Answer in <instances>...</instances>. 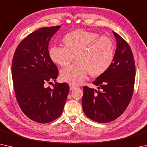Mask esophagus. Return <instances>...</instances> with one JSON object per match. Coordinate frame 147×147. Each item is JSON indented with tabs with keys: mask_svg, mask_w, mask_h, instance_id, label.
I'll return each instance as SVG.
<instances>
[{
	"mask_svg": "<svg viewBox=\"0 0 147 147\" xmlns=\"http://www.w3.org/2000/svg\"><path fill=\"white\" fill-rule=\"evenodd\" d=\"M69 86H70V90H71H71H73V89H75V88H76V86L72 85V84H70V85H69Z\"/></svg>",
	"mask_w": 147,
	"mask_h": 147,
	"instance_id": "34e87169",
	"label": "esophagus"
}]
</instances>
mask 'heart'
Listing matches in <instances>:
<instances>
[{
	"mask_svg": "<svg viewBox=\"0 0 147 147\" xmlns=\"http://www.w3.org/2000/svg\"><path fill=\"white\" fill-rule=\"evenodd\" d=\"M63 47H51L49 55L51 61L67 67L73 61L77 63L62 70V81L73 85L81 84L89 73L100 76L108 70L114 58V44L107 36H99L93 32L76 30L67 34L61 40Z\"/></svg>",
	"mask_w": 147,
	"mask_h": 147,
	"instance_id": "1",
	"label": "heart"
}]
</instances>
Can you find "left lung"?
Segmentation results:
<instances>
[{"instance_id":"1","label":"left lung","mask_w":147,"mask_h":147,"mask_svg":"<svg viewBox=\"0 0 147 147\" xmlns=\"http://www.w3.org/2000/svg\"><path fill=\"white\" fill-rule=\"evenodd\" d=\"M117 48L112 63L93 84L98 89L84 86L82 99L85 115L101 123L115 120L125 111L133 94L136 66L130 46L113 31Z\"/></svg>"}]
</instances>
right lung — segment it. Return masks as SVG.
I'll return each instance as SVG.
<instances>
[{"label":"right lung","mask_w":147,"mask_h":147,"mask_svg":"<svg viewBox=\"0 0 147 147\" xmlns=\"http://www.w3.org/2000/svg\"><path fill=\"white\" fill-rule=\"evenodd\" d=\"M60 26L41 28L29 34L17 47L11 64L15 94L21 110L39 123L53 121L61 115L69 91L67 84L56 83L58 69L49 55V43Z\"/></svg>","instance_id":"1"}]
</instances>
